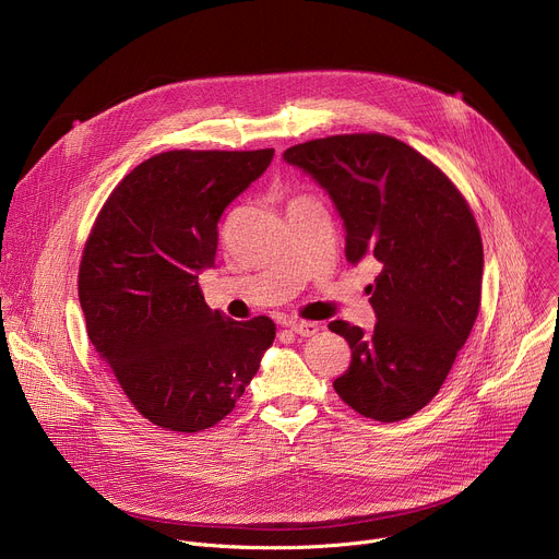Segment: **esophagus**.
<instances>
[{
  "mask_svg": "<svg viewBox=\"0 0 559 559\" xmlns=\"http://www.w3.org/2000/svg\"><path fill=\"white\" fill-rule=\"evenodd\" d=\"M289 328H292V332L294 334H298V336H302V338H309V336H313L318 330V323H311V321H289Z\"/></svg>",
  "mask_w": 559,
  "mask_h": 559,
  "instance_id": "obj_1",
  "label": "esophagus"
}]
</instances>
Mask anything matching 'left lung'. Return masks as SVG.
<instances>
[{
	"label": "left lung",
	"mask_w": 559,
	"mask_h": 559,
	"mask_svg": "<svg viewBox=\"0 0 559 559\" xmlns=\"http://www.w3.org/2000/svg\"><path fill=\"white\" fill-rule=\"evenodd\" d=\"M283 158L321 186L345 227L352 265L376 259L373 332L330 323L352 347L336 393L365 418L397 423L442 386L480 309L483 238L455 186L412 145L386 134H336Z\"/></svg>",
	"instance_id": "left-lung-1"
}]
</instances>
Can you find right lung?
Here are the masks:
<instances>
[{"mask_svg": "<svg viewBox=\"0 0 559 559\" xmlns=\"http://www.w3.org/2000/svg\"><path fill=\"white\" fill-rule=\"evenodd\" d=\"M274 150H173L112 190L79 267V300L99 358L152 425L194 433L223 420L272 347L265 316L210 309L218 221L272 164Z\"/></svg>", "mask_w": 559, "mask_h": 559, "instance_id": "obj_1", "label": "right lung"}]
</instances>
